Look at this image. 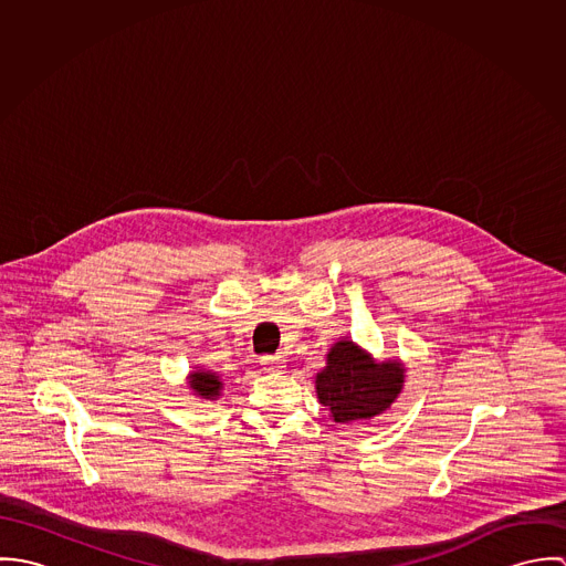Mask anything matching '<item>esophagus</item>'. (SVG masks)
<instances>
[{
    "mask_svg": "<svg viewBox=\"0 0 566 566\" xmlns=\"http://www.w3.org/2000/svg\"><path fill=\"white\" fill-rule=\"evenodd\" d=\"M261 366H263V370H268V373H281V370L285 368V359H283L281 353H276V355H263V357H261Z\"/></svg>",
    "mask_w": 566,
    "mask_h": 566,
    "instance_id": "esophagus-1",
    "label": "esophagus"
}]
</instances>
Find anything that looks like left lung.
<instances>
[{"instance_id": "obj_1", "label": "left lung", "mask_w": 566, "mask_h": 566, "mask_svg": "<svg viewBox=\"0 0 566 566\" xmlns=\"http://www.w3.org/2000/svg\"><path fill=\"white\" fill-rule=\"evenodd\" d=\"M316 377L321 403L335 422L368 420L386 411L403 388L401 364H375L353 342H337Z\"/></svg>"}]
</instances>
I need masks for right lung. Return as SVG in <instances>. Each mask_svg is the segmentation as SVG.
<instances>
[{
	"label": "right lung",
	"mask_w": 566,
	"mask_h": 566,
	"mask_svg": "<svg viewBox=\"0 0 566 566\" xmlns=\"http://www.w3.org/2000/svg\"><path fill=\"white\" fill-rule=\"evenodd\" d=\"M189 386L202 397V399H216V397H220V388H222V381H220V377L218 375H213V373H196V375H191V381H189Z\"/></svg>",
	"instance_id": "obj_1"
}]
</instances>
